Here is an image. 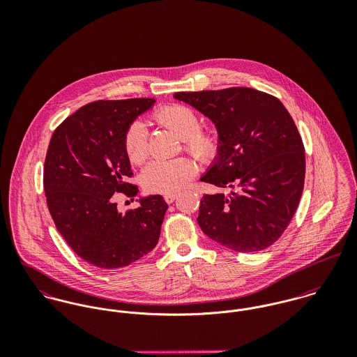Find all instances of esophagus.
<instances>
[{
    "label": "esophagus",
    "instance_id": "obj_1",
    "mask_svg": "<svg viewBox=\"0 0 357 357\" xmlns=\"http://www.w3.org/2000/svg\"><path fill=\"white\" fill-rule=\"evenodd\" d=\"M176 198H177V195H176V194H166V195H165V201H166V204H173Z\"/></svg>",
    "mask_w": 357,
    "mask_h": 357
}]
</instances>
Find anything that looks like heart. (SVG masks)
<instances>
[{"mask_svg":"<svg viewBox=\"0 0 357 357\" xmlns=\"http://www.w3.org/2000/svg\"><path fill=\"white\" fill-rule=\"evenodd\" d=\"M155 119L170 130L185 149L201 162L213 160L220 150V137L215 130H202L198 114L183 104H170L155 114ZM125 151L132 163H143L149 156L147 132L143 123L129 126L123 140ZM197 173L195 162L188 156L176 159H156L150 162L142 173L143 187L153 194H174L183 190Z\"/></svg>","mask_w":357,"mask_h":357,"instance_id":"1","label":"heart"}]
</instances>
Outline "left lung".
I'll return each mask as SVG.
<instances>
[{
	"label": "left lung",
	"instance_id": "1",
	"mask_svg": "<svg viewBox=\"0 0 357 357\" xmlns=\"http://www.w3.org/2000/svg\"><path fill=\"white\" fill-rule=\"evenodd\" d=\"M207 116L220 150L201 180L220 191L204 194L197 218L214 242L241 253L275 243L290 224L304 190L305 150L282 102L252 88L177 92Z\"/></svg>",
	"mask_w": 357,
	"mask_h": 357
}]
</instances>
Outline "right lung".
Segmentation results:
<instances>
[{
    "label": "right lung",
    "instance_id": "1",
    "mask_svg": "<svg viewBox=\"0 0 357 357\" xmlns=\"http://www.w3.org/2000/svg\"><path fill=\"white\" fill-rule=\"evenodd\" d=\"M155 99L99 100L66 118L53 132L44 167L47 204L57 231L74 253L102 268L128 266L153 252L167 204L160 195L137 199L119 213L114 194L136 197L125 151L126 130Z\"/></svg>",
    "mask_w": 357,
    "mask_h": 357
}]
</instances>
